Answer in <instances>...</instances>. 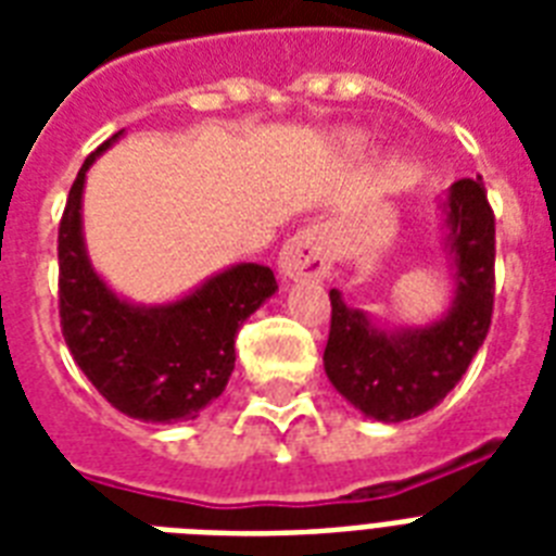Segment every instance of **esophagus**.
I'll list each match as a JSON object with an SVG mask.
<instances>
[{"mask_svg":"<svg viewBox=\"0 0 556 556\" xmlns=\"http://www.w3.org/2000/svg\"><path fill=\"white\" fill-rule=\"evenodd\" d=\"M331 270L329 236L323 227L296 230L279 251V274L286 279H326Z\"/></svg>","mask_w":556,"mask_h":556,"instance_id":"34e87169","label":"esophagus"}]
</instances>
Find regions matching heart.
Returning a JSON list of instances; mask_svg holds the SVG:
<instances>
[{"label":"heart","mask_w":556,"mask_h":556,"mask_svg":"<svg viewBox=\"0 0 556 556\" xmlns=\"http://www.w3.org/2000/svg\"><path fill=\"white\" fill-rule=\"evenodd\" d=\"M349 143H352V147H364L366 135L364 132H352V135H349Z\"/></svg>","instance_id":"1"}]
</instances>
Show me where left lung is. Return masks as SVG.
Instances as JSON below:
<instances>
[{
  "instance_id": "1",
  "label": "left lung",
  "mask_w": 556,
  "mask_h": 556,
  "mask_svg": "<svg viewBox=\"0 0 556 556\" xmlns=\"http://www.w3.org/2000/svg\"><path fill=\"white\" fill-rule=\"evenodd\" d=\"M444 251L453 303L424 326L387 329L331 288V331L323 366L331 387L366 418L397 424L441 404L488 338L493 314L496 227L482 178H462L444 201Z\"/></svg>"
}]
</instances>
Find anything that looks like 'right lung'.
I'll use <instances>...</instances> for the list:
<instances>
[{
  "label": "right lung",
  "instance_id": "right-lung-1",
  "mask_svg": "<svg viewBox=\"0 0 556 556\" xmlns=\"http://www.w3.org/2000/svg\"><path fill=\"white\" fill-rule=\"evenodd\" d=\"M124 129L83 161L60 222V326L74 364L109 404L147 424L190 421L225 392L236 331L277 291L268 265L239 262L173 303H132L109 288L86 251V173Z\"/></svg>",
  "mask_w": 556,
  "mask_h": 556
}]
</instances>
